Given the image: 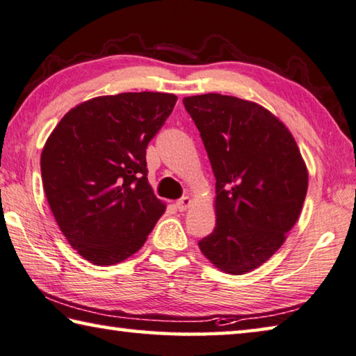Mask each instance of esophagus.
<instances>
[{
	"label": "esophagus",
	"mask_w": 356,
	"mask_h": 356,
	"mask_svg": "<svg viewBox=\"0 0 356 356\" xmlns=\"http://www.w3.org/2000/svg\"><path fill=\"white\" fill-rule=\"evenodd\" d=\"M192 204V200L189 197H183L181 200L177 202V209L181 211V213H184V211H188L189 207Z\"/></svg>",
	"instance_id": "obj_1"
}]
</instances>
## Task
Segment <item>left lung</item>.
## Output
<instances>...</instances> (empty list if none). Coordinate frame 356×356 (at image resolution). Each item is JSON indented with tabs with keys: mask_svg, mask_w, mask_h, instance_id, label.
Listing matches in <instances>:
<instances>
[{
	"mask_svg": "<svg viewBox=\"0 0 356 356\" xmlns=\"http://www.w3.org/2000/svg\"><path fill=\"white\" fill-rule=\"evenodd\" d=\"M183 103L216 177V228L198 247L222 272H252L275 254L300 217L308 191L300 148L258 103L220 93Z\"/></svg>",
	"mask_w": 356,
	"mask_h": 356,
	"instance_id": "1",
	"label": "left lung"
}]
</instances>
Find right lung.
I'll list each match as a JSON object with an SVG mask.
<instances>
[{
	"label": "right lung",
	"instance_id": "right-lung-1",
	"mask_svg": "<svg viewBox=\"0 0 356 356\" xmlns=\"http://www.w3.org/2000/svg\"><path fill=\"white\" fill-rule=\"evenodd\" d=\"M175 103L173 93L161 92L95 97L68 111L43 145L48 204L68 244L89 263L129 258L165 213L147 179L145 149Z\"/></svg>",
	"mask_w": 356,
	"mask_h": 356
}]
</instances>
